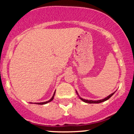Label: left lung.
Instances as JSON below:
<instances>
[{"mask_svg": "<svg viewBox=\"0 0 134 134\" xmlns=\"http://www.w3.org/2000/svg\"><path fill=\"white\" fill-rule=\"evenodd\" d=\"M76 93H77V94L78 96L79 97V98H80V99H81V100H82V101H84V102H85V103H100L104 102V101H105L108 100V99L109 98H111V96H113V94L115 93H113L111 94H110V95H109L108 96L106 97L105 98H104V99H100V100H97V101H93V100H88V99H83V98H81V97H80V96H79V94H78L77 92L76 91Z\"/></svg>", "mask_w": 134, "mask_h": 134, "instance_id": "8db88e82", "label": "left lung"}]
</instances>
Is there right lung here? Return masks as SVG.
<instances>
[{"label":"right lung","mask_w":134,"mask_h":134,"mask_svg":"<svg viewBox=\"0 0 134 134\" xmlns=\"http://www.w3.org/2000/svg\"><path fill=\"white\" fill-rule=\"evenodd\" d=\"M55 91L54 94H53V96L52 97V98H51V99H50V100H48V101H45V102H41V103H35V104H47V103H48L50 102V101H52L53 100V98H54V96H55Z\"/></svg>","instance_id":"obj_1"}]
</instances>
